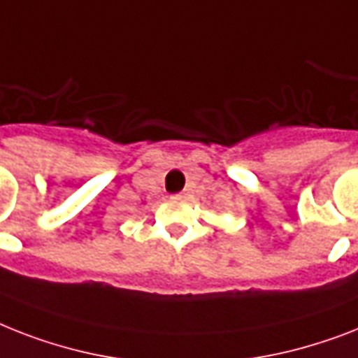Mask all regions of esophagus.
Segmentation results:
<instances>
[{
  "instance_id": "obj_1",
  "label": "esophagus",
  "mask_w": 358,
  "mask_h": 358,
  "mask_svg": "<svg viewBox=\"0 0 358 358\" xmlns=\"http://www.w3.org/2000/svg\"><path fill=\"white\" fill-rule=\"evenodd\" d=\"M174 199H176V200H184V199H187V193H178V194H174Z\"/></svg>"
}]
</instances>
